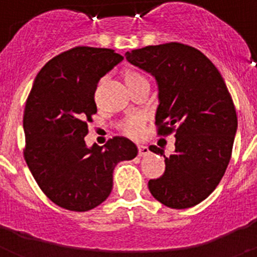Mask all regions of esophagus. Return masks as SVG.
<instances>
[{"instance_id": "1", "label": "esophagus", "mask_w": 257, "mask_h": 257, "mask_svg": "<svg viewBox=\"0 0 257 257\" xmlns=\"http://www.w3.org/2000/svg\"><path fill=\"white\" fill-rule=\"evenodd\" d=\"M138 151H139V157H144L149 153V148L147 145H139Z\"/></svg>"}]
</instances>
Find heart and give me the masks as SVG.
Returning <instances> with one entry per match:
<instances>
[{"instance_id": "b5f03b06", "label": "heart", "mask_w": 257, "mask_h": 257, "mask_svg": "<svg viewBox=\"0 0 257 257\" xmlns=\"http://www.w3.org/2000/svg\"><path fill=\"white\" fill-rule=\"evenodd\" d=\"M123 79L127 87H131V86L140 82H148L147 78H145L140 72H138V70L135 69L124 70ZM142 127H143V117H140V115H134V117H130L126 122H124V131L131 136L139 135V134L142 133Z\"/></svg>"}]
</instances>
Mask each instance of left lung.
Listing matches in <instances>:
<instances>
[{"label": "left lung", "instance_id": "8db88e82", "mask_svg": "<svg viewBox=\"0 0 257 257\" xmlns=\"http://www.w3.org/2000/svg\"><path fill=\"white\" fill-rule=\"evenodd\" d=\"M131 64L151 73L158 85V135L174 133L175 152L166 169L149 180L152 196L170 208H189L207 198L222 179L237 133V113L224 78L199 50L179 42L126 52Z\"/></svg>", "mask_w": 257, "mask_h": 257}]
</instances>
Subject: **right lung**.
Segmentation results:
<instances>
[{"label": "right lung", "mask_w": 257, "mask_h": 257, "mask_svg": "<svg viewBox=\"0 0 257 257\" xmlns=\"http://www.w3.org/2000/svg\"><path fill=\"white\" fill-rule=\"evenodd\" d=\"M123 60L114 50L77 46L47 61L27 99L24 160L38 187L59 207L85 212L112 192L113 170L138 156L131 140L115 136L87 148V122L97 112V83Z\"/></svg>", "instance_id": "right-lung-1"}]
</instances>
